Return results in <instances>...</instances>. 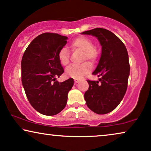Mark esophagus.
<instances>
[{
    "mask_svg": "<svg viewBox=\"0 0 151 151\" xmlns=\"http://www.w3.org/2000/svg\"><path fill=\"white\" fill-rule=\"evenodd\" d=\"M74 82H75V83H78L80 82V80H78V79H74Z\"/></svg>",
    "mask_w": 151,
    "mask_h": 151,
    "instance_id": "34e87169",
    "label": "esophagus"
}]
</instances>
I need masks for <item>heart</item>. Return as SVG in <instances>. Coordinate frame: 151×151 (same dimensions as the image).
I'll use <instances>...</instances> for the list:
<instances>
[{"mask_svg": "<svg viewBox=\"0 0 151 151\" xmlns=\"http://www.w3.org/2000/svg\"><path fill=\"white\" fill-rule=\"evenodd\" d=\"M69 48L72 50L83 51L82 61L89 60L94 62L98 58V51L89 39L85 37H79L76 38L69 45ZM58 60L62 66H67L69 64V55L66 49L62 48L58 53ZM91 69V65L89 62H84L79 66H72L66 70V75L75 79H80L89 73Z\"/></svg>", "mask_w": 151, "mask_h": 151, "instance_id": "obj_1", "label": "heart"}]
</instances>
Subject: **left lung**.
I'll list each match as a JSON object with an SVG mask.
<instances>
[{"label": "left lung", "instance_id": "1", "mask_svg": "<svg viewBox=\"0 0 151 151\" xmlns=\"http://www.w3.org/2000/svg\"><path fill=\"white\" fill-rule=\"evenodd\" d=\"M81 34L96 37L102 46L101 58L93 72L101 84L87 80L89 89L84 97L93 112L107 114L118 106L126 92L130 75L128 51L122 41L106 29L94 28Z\"/></svg>", "mask_w": 151, "mask_h": 151}]
</instances>
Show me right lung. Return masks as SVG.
<instances>
[{
    "label": "right lung",
    "mask_w": 151,
    "mask_h": 151,
    "mask_svg": "<svg viewBox=\"0 0 151 151\" xmlns=\"http://www.w3.org/2000/svg\"><path fill=\"white\" fill-rule=\"evenodd\" d=\"M68 37L45 32L33 40L21 60V81L33 108L40 114L52 116L66 105L68 93L73 79L59 83L56 78L64 73L58 53L66 44Z\"/></svg>",
    "instance_id": "1"
}]
</instances>
